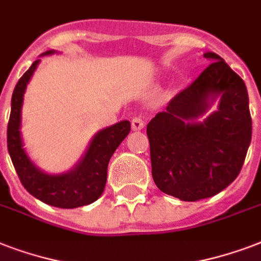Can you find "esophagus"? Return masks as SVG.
<instances>
[{
  "label": "esophagus",
  "mask_w": 261,
  "mask_h": 261,
  "mask_svg": "<svg viewBox=\"0 0 261 261\" xmlns=\"http://www.w3.org/2000/svg\"><path fill=\"white\" fill-rule=\"evenodd\" d=\"M131 127H133L134 131L142 130L143 127H145V122H143L142 116H135V118H133V120H131Z\"/></svg>",
  "instance_id": "1"
}]
</instances>
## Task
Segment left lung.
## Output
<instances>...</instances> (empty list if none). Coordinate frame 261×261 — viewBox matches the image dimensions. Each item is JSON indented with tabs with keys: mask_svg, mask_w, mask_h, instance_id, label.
Returning a JSON list of instances; mask_svg holds the SVG:
<instances>
[{
	"mask_svg": "<svg viewBox=\"0 0 261 261\" xmlns=\"http://www.w3.org/2000/svg\"><path fill=\"white\" fill-rule=\"evenodd\" d=\"M210 65L147 124L155 186L184 202L211 198L236 180L252 138L248 90L215 53ZM217 97L219 111L196 120Z\"/></svg>",
	"mask_w": 261,
	"mask_h": 261,
	"instance_id": "obj_1",
	"label": "left lung"
}]
</instances>
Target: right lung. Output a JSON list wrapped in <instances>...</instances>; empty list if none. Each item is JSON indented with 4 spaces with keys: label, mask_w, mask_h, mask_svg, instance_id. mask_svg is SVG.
I'll return each mask as SVG.
<instances>
[{
    "label": "right lung",
    "mask_w": 261,
    "mask_h": 261,
    "mask_svg": "<svg viewBox=\"0 0 261 261\" xmlns=\"http://www.w3.org/2000/svg\"><path fill=\"white\" fill-rule=\"evenodd\" d=\"M53 53L55 51H47L43 55ZM39 62L40 59L35 61L32 66L22 74L12 94V110L8 123V151L20 181L32 196L59 208L87 206L97 200L102 194L110 159L130 133V122L123 120L98 131L92 139L83 160L70 172L47 174L38 169L28 159L22 147L20 124L24 92Z\"/></svg>",
    "instance_id": "right-lung-1"
}]
</instances>
